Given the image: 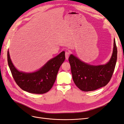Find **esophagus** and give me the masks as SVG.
Segmentation results:
<instances>
[{
	"label": "esophagus",
	"instance_id": "34e87169",
	"mask_svg": "<svg viewBox=\"0 0 124 124\" xmlns=\"http://www.w3.org/2000/svg\"><path fill=\"white\" fill-rule=\"evenodd\" d=\"M70 52L69 51H66L65 52V57H66V59H68L69 58V56L70 55Z\"/></svg>",
	"mask_w": 124,
	"mask_h": 124
}]
</instances>
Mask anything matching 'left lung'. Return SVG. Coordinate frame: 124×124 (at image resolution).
<instances>
[{"mask_svg":"<svg viewBox=\"0 0 124 124\" xmlns=\"http://www.w3.org/2000/svg\"><path fill=\"white\" fill-rule=\"evenodd\" d=\"M113 54L106 65L93 66L82 62L71 54L69 62L73 82L77 87L84 92L95 91L106 86L113 75L117 61V50L114 39Z\"/></svg>","mask_w":124,"mask_h":124,"instance_id":"1","label":"left lung"}]
</instances>
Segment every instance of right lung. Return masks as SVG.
<instances>
[{"label": "right lung", "instance_id": "1", "mask_svg": "<svg viewBox=\"0 0 124 124\" xmlns=\"http://www.w3.org/2000/svg\"><path fill=\"white\" fill-rule=\"evenodd\" d=\"M65 52L50 59L36 72L25 73L18 71L11 61L9 51L7 54L8 65L14 81L23 91L42 94L48 92L53 86L60 67L65 61Z\"/></svg>", "mask_w": 124, "mask_h": 124}]
</instances>
